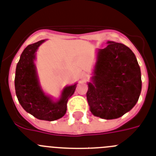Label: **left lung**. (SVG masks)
I'll return each instance as SVG.
<instances>
[{
    "mask_svg": "<svg viewBox=\"0 0 156 156\" xmlns=\"http://www.w3.org/2000/svg\"><path fill=\"white\" fill-rule=\"evenodd\" d=\"M98 50V60L88 83L87 99L94 116L115 119L129 111L139 99L141 73L135 54L118 42Z\"/></svg>",
    "mask_w": 156,
    "mask_h": 156,
    "instance_id": "obj_1",
    "label": "left lung"
}]
</instances>
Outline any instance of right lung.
<instances>
[{"label":"right lung","mask_w":156,"mask_h":156,"mask_svg":"<svg viewBox=\"0 0 156 156\" xmlns=\"http://www.w3.org/2000/svg\"><path fill=\"white\" fill-rule=\"evenodd\" d=\"M44 41L28 45L23 51L16 69L15 88L19 102L27 112L39 120L51 122L65 115L68 99L75 91L76 84L65 87L58 102H53L44 94L38 83L34 64V54Z\"/></svg>","instance_id":"1"}]
</instances>
